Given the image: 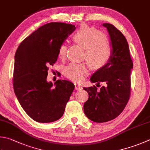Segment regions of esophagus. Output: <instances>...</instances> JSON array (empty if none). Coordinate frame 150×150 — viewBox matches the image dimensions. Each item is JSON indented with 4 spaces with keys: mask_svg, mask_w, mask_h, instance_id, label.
<instances>
[{
    "mask_svg": "<svg viewBox=\"0 0 150 150\" xmlns=\"http://www.w3.org/2000/svg\"><path fill=\"white\" fill-rule=\"evenodd\" d=\"M74 86H75V89L76 90H81V89H82V87H81L80 84L74 83Z\"/></svg>",
    "mask_w": 150,
    "mask_h": 150,
    "instance_id": "esophagus-1",
    "label": "esophagus"
}]
</instances>
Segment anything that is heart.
<instances>
[{
	"label": "heart",
	"instance_id": "obj_1",
	"mask_svg": "<svg viewBox=\"0 0 150 150\" xmlns=\"http://www.w3.org/2000/svg\"><path fill=\"white\" fill-rule=\"evenodd\" d=\"M74 43L83 49V59H86L91 69L98 70L106 66L112 54V47L105 34L96 28L82 24L72 36ZM67 45L63 43L59 47L58 56L60 59L65 57ZM88 66L86 63H71L64 69L67 78L74 81L83 80L88 73Z\"/></svg>",
	"mask_w": 150,
	"mask_h": 150
}]
</instances>
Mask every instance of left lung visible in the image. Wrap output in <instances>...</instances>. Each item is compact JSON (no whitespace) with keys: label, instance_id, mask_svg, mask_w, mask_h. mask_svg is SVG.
<instances>
[{"label":"left lung","instance_id":"8db88e82","mask_svg":"<svg viewBox=\"0 0 150 150\" xmlns=\"http://www.w3.org/2000/svg\"><path fill=\"white\" fill-rule=\"evenodd\" d=\"M103 25L107 28L110 35L112 57L106 66L92 75L90 80L106 85L100 89L97 88V86L83 87L89 94L88 100L83 105L84 113L96 123L111 121L123 111L131 94V70L133 67L125 36L112 24Z\"/></svg>","mask_w":150,"mask_h":150}]
</instances>
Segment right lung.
I'll list each match as a JSON object with an SVG mask.
<instances>
[{
	"instance_id": "right-lung-1",
	"label": "right lung",
	"mask_w": 150,
	"mask_h": 150,
	"mask_svg": "<svg viewBox=\"0 0 150 150\" xmlns=\"http://www.w3.org/2000/svg\"><path fill=\"white\" fill-rule=\"evenodd\" d=\"M76 29L74 25L49 23L23 40L15 55L13 86L27 115L40 123L63 116L74 85L57 80L55 86L46 80L50 66L57 60L59 47Z\"/></svg>"
}]
</instances>
